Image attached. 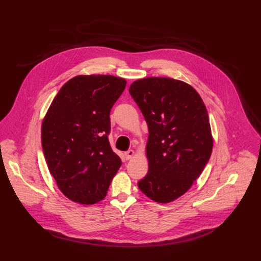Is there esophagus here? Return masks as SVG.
<instances>
[{"mask_svg":"<svg viewBox=\"0 0 261 261\" xmlns=\"http://www.w3.org/2000/svg\"><path fill=\"white\" fill-rule=\"evenodd\" d=\"M135 156V151L134 150H129L125 153V158L128 160V159H132L133 157Z\"/></svg>","mask_w":261,"mask_h":261,"instance_id":"obj_1","label":"esophagus"}]
</instances>
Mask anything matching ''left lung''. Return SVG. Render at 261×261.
<instances>
[{
	"instance_id": "8db88e82",
	"label": "left lung",
	"mask_w": 261,
	"mask_h": 261,
	"mask_svg": "<svg viewBox=\"0 0 261 261\" xmlns=\"http://www.w3.org/2000/svg\"><path fill=\"white\" fill-rule=\"evenodd\" d=\"M129 93L148 126V172L139 189L167 204L187 192L202 174L214 138L201 95L189 84L170 77L135 81Z\"/></svg>"
}]
</instances>
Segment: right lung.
Wrapping results in <instances>:
<instances>
[{"mask_svg":"<svg viewBox=\"0 0 261 261\" xmlns=\"http://www.w3.org/2000/svg\"><path fill=\"white\" fill-rule=\"evenodd\" d=\"M126 81L114 75H77L61 87L41 125L49 173L70 201H102L121 167L108 141L110 109Z\"/></svg>","mask_w":261,"mask_h":261,"instance_id":"1","label":"right lung"}]
</instances>
